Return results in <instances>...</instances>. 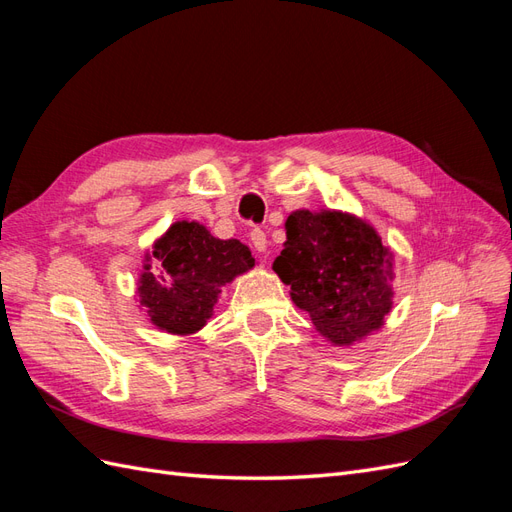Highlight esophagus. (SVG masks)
<instances>
[{
  "label": "esophagus",
  "mask_w": 512,
  "mask_h": 512,
  "mask_svg": "<svg viewBox=\"0 0 512 512\" xmlns=\"http://www.w3.org/2000/svg\"><path fill=\"white\" fill-rule=\"evenodd\" d=\"M250 241H252L256 252H267V235H265V230L254 228L250 232Z\"/></svg>",
  "instance_id": "34e87169"
}]
</instances>
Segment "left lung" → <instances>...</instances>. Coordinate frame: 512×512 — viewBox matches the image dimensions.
<instances>
[{
	"label": "left lung",
	"instance_id": "left-lung-1",
	"mask_svg": "<svg viewBox=\"0 0 512 512\" xmlns=\"http://www.w3.org/2000/svg\"><path fill=\"white\" fill-rule=\"evenodd\" d=\"M273 271L333 346L378 331L393 307V254L376 228L352 213L292 211Z\"/></svg>",
	"mask_w": 512,
	"mask_h": 512
}]
</instances>
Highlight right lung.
<instances>
[{
    "instance_id": "add662e5",
    "label": "right lung",
    "mask_w": 512,
    "mask_h": 512,
    "mask_svg": "<svg viewBox=\"0 0 512 512\" xmlns=\"http://www.w3.org/2000/svg\"><path fill=\"white\" fill-rule=\"evenodd\" d=\"M159 273L150 271V260ZM250 247L237 239L222 241L198 222H175L153 243L138 277V301L151 324L173 335H192L213 316L222 286L250 271Z\"/></svg>"
}]
</instances>
